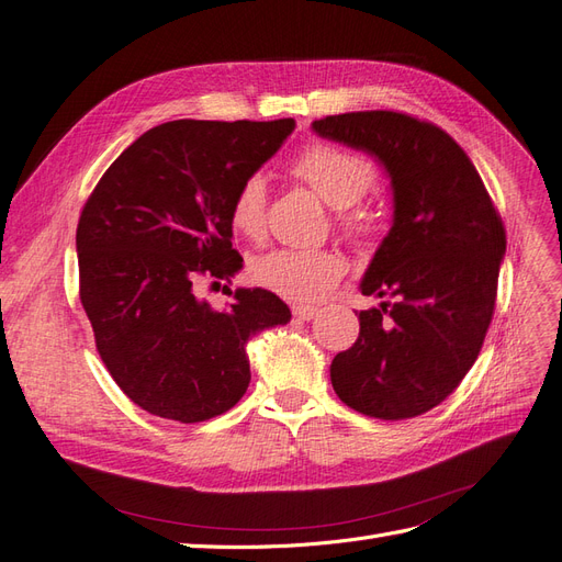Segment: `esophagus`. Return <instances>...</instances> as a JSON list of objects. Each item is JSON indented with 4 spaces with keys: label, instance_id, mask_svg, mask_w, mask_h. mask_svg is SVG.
<instances>
[{
    "label": "esophagus",
    "instance_id": "34e87169",
    "mask_svg": "<svg viewBox=\"0 0 562 562\" xmlns=\"http://www.w3.org/2000/svg\"><path fill=\"white\" fill-rule=\"evenodd\" d=\"M316 314H318V312H316L314 307H300V304H297V307H293V316H295L297 321H312Z\"/></svg>",
    "mask_w": 562,
    "mask_h": 562
}]
</instances>
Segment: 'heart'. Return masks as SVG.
I'll list each match as a JSON object with an SVG mask.
<instances>
[{"instance_id": "obj_1", "label": "heart", "mask_w": 562, "mask_h": 562, "mask_svg": "<svg viewBox=\"0 0 562 562\" xmlns=\"http://www.w3.org/2000/svg\"><path fill=\"white\" fill-rule=\"evenodd\" d=\"M293 173L339 211V223L349 232H366V213H349L356 201L375 180L372 164L353 151L335 145H312L293 161ZM267 182L262 176L246 178L229 203V225L248 239H258L265 229ZM345 258L335 250L277 248L250 262V279L274 295L291 302H316L326 297L345 274Z\"/></svg>"}]
</instances>
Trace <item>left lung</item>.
<instances>
[{"label":"left lung","mask_w":562,"mask_h":562,"mask_svg":"<svg viewBox=\"0 0 562 562\" xmlns=\"http://www.w3.org/2000/svg\"><path fill=\"white\" fill-rule=\"evenodd\" d=\"M312 131L375 159L394 206L359 283L382 302L359 314V339L333 359V389L363 415L417 417L448 398L479 359L504 225L467 151L434 124L372 110L318 119Z\"/></svg>","instance_id":"obj_1"}]
</instances>
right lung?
Masks as SVG:
<instances>
[{
    "instance_id": "obj_1",
    "label": "right lung",
    "mask_w": 562,
    "mask_h": 562,
    "mask_svg": "<svg viewBox=\"0 0 562 562\" xmlns=\"http://www.w3.org/2000/svg\"><path fill=\"white\" fill-rule=\"evenodd\" d=\"M293 131V119L166 122L114 159L83 206V312L112 380L149 415L194 424L227 413L250 382L248 339L291 321L265 288H236L217 312L194 281L239 274L229 203Z\"/></svg>"
}]
</instances>
